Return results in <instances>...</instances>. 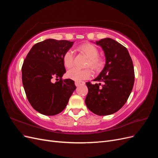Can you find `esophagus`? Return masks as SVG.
I'll list each match as a JSON object with an SVG mask.
<instances>
[{
	"instance_id": "34e87169",
	"label": "esophagus",
	"mask_w": 158,
	"mask_h": 158,
	"mask_svg": "<svg viewBox=\"0 0 158 158\" xmlns=\"http://www.w3.org/2000/svg\"><path fill=\"white\" fill-rule=\"evenodd\" d=\"M84 82H80V81H76V82H75V85L76 86H79L80 85H84Z\"/></svg>"
}]
</instances>
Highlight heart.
<instances>
[{
  "mask_svg": "<svg viewBox=\"0 0 158 158\" xmlns=\"http://www.w3.org/2000/svg\"><path fill=\"white\" fill-rule=\"evenodd\" d=\"M79 49L84 52L89 57L88 65L95 70H99L103 65V60L98 56L99 51L95 46L90 44H85L79 47ZM74 51L73 49L66 51L63 56L64 65L67 68L71 67L74 64ZM67 76L70 79L75 81H82L89 79L92 76V71L90 69H81L74 67L67 72Z\"/></svg>",
  "mask_w": 158,
  "mask_h": 158,
  "instance_id": "b5f03b06",
  "label": "heart"
}]
</instances>
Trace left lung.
I'll return each mask as SVG.
<instances>
[{"label": "left lung", "instance_id": "8db88e82", "mask_svg": "<svg viewBox=\"0 0 158 158\" xmlns=\"http://www.w3.org/2000/svg\"><path fill=\"white\" fill-rule=\"evenodd\" d=\"M106 56V65L94 81L86 82L88 93L85 105L94 113L109 115L118 111L127 102L135 82V70L131 57L125 47L111 38L95 41Z\"/></svg>", "mask_w": 158, "mask_h": 158}]
</instances>
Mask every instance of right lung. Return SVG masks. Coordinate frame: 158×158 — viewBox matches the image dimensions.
I'll return each mask as SVG.
<instances>
[{
  "label": "right lung",
  "instance_id": "right-lung-1",
  "mask_svg": "<svg viewBox=\"0 0 158 158\" xmlns=\"http://www.w3.org/2000/svg\"><path fill=\"white\" fill-rule=\"evenodd\" d=\"M73 44L46 40L33 45L23 61L22 78L27 98L32 107L44 115L63 111L76 88L73 80H62L66 73L63 56ZM54 77H59L60 81L52 83Z\"/></svg>",
  "mask_w": 158,
  "mask_h": 158
}]
</instances>
